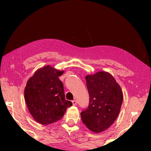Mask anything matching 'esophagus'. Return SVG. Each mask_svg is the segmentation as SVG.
Wrapping results in <instances>:
<instances>
[{"mask_svg":"<svg viewBox=\"0 0 151 151\" xmlns=\"http://www.w3.org/2000/svg\"><path fill=\"white\" fill-rule=\"evenodd\" d=\"M72 103H73V105L75 106V105H76V103H77V102H76V100H73V101H72Z\"/></svg>","mask_w":151,"mask_h":151,"instance_id":"1","label":"esophagus"}]
</instances>
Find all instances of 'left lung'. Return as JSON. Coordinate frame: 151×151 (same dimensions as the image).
Here are the masks:
<instances>
[{"mask_svg":"<svg viewBox=\"0 0 151 151\" xmlns=\"http://www.w3.org/2000/svg\"><path fill=\"white\" fill-rule=\"evenodd\" d=\"M89 94L88 108L81 113L82 121L95 133L103 132L113 124L123 100L121 86L111 74L99 71L86 76Z\"/></svg>","mask_w":151,"mask_h":151,"instance_id":"8db88e82","label":"left lung"}]
</instances>
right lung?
<instances>
[{"mask_svg": "<svg viewBox=\"0 0 151 151\" xmlns=\"http://www.w3.org/2000/svg\"><path fill=\"white\" fill-rule=\"evenodd\" d=\"M64 70L50 65L38 69L27 83L24 99L30 114L36 121L47 125L63 118L72 102L66 101L63 84L58 78Z\"/></svg>", "mask_w": 151, "mask_h": 151, "instance_id": "obj_1", "label": "right lung"}]
</instances>
